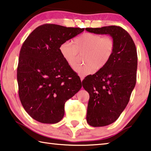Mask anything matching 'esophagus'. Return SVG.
I'll return each mask as SVG.
<instances>
[{"instance_id":"34e87169","label":"esophagus","mask_w":151,"mask_h":151,"mask_svg":"<svg viewBox=\"0 0 151 151\" xmlns=\"http://www.w3.org/2000/svg\"><path fill=\"white\" fill-rule=\"evenodd\" d=\"M80 78H81V81H83V78H84V76H80Z\"/></svg>"}]
</instances>
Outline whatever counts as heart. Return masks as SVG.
<instances>
[{
  "instance_id": "heart-1",
  "label": "heart",
  "mask_w": 151,
  "mask_h": 151,
  "mask_svg": "<svg viewBox=\"0 0 151 151\" xmlns=\"http://www.w3.org/2000/svg\"><path fill=\"white\" fill-rule=\"evenodd\" d=\"M115 50V42L109 35L103 36L92 33H84L73 42L67 40L62 43L59 50L62 57L72 68L76 65L78 54H84L85 64L77 65L75 70L84 76L99 70L107 64Z\"/></svg>"
}]
</instances>
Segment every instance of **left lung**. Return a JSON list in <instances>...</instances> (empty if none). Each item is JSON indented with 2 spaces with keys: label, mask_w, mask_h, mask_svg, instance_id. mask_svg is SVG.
<instances>
[{
  "label": "left lung",
  "mask_w": 151,
  "mask_h": 151,
  "mask_svg": "<svg viewBox=\"0 0 151 151\" xmlns=\"http://www.w3.org/2000/svg\"><path fill=\"white\" fill-rule=\"evenodd\" d=\"M96 34L113 38L115 50L106 66L82 81L89 94L87 122L93 127L114 123L127 106L136 81L138 57L132 38L119 26L86 28Z\"/></svg>",
  "instance_id": "obj_1"
}]
</instances>
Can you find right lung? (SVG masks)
I'll list each match as a JSON object with an SVG mask.
<instances>
[{
  "label": "right lung",
  "instance_id": "right-lung-1",
  "mask_svg": "<svg viewBox=\"0 0 151 151\" xmlns=\"http://www.w3.org/2000/svg\"><path fill=\"white\" fill-rule=\"evenodd\" d=\"M84 29L44 24L22 45L17 67L19 96L27 113L39 122L60 121L66 101L82 87L79 76L62 57L59 47Z\"/></svg>",
  "mask_w": 151,
  "mask_h": 151
}]
</instances>
